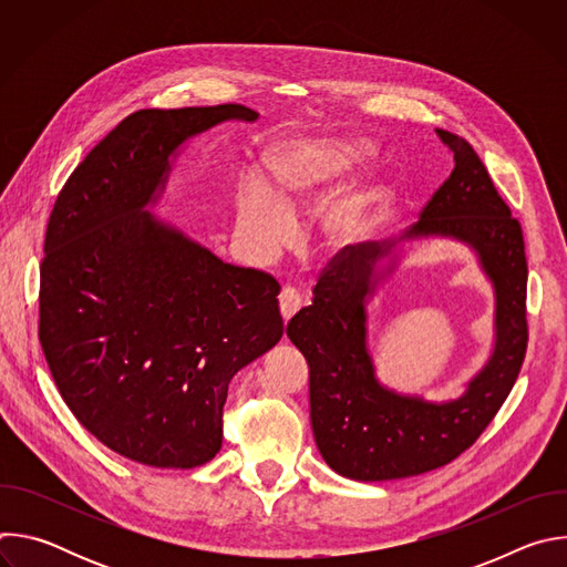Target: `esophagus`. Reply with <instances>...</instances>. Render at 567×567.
Here are the masks:
<instances>
[{
  "instance_id": "esophagus-1",
  "label": "esophagus",
  "mask_w": 567,
  "mask_h": 567,
  "mask_svg": "<svg viewBox=\"0 0 567 567\" xmlns=\"http://www.w3.org/2000/svg\"><path fill=\"white\" fill-rule=\"evenodd\" d=\"M302 305H305V302H302V296L298 293V289L285 287V289L280 291V313H282L285 322H287L289 318H293V313H298V309H300Z\"/></svg>"
}]
</instances>
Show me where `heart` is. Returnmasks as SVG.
<instances>
[{"label":"heart","instance_id":"1","mask_svg":"<svg viewBox=\"0 0 567 567\" xmlns=\"http://www.w3.org/2000/svg\"><path fill=\"white\" fill-rule=\"evenodd\" d=\"M368 154V145L350 136L293 138L276 145L267 158L274 193L260 179H247L235 206V230L247 251L267 262L291 237V215L332 190ZM379 202L377 184L346 188L318 215V239L328 251H343L368 233Z\"/></svg>","mask_w":567,"mask_h":567}]
</instances>
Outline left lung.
Here are the masks:
<instances>
[{
  "label": "left lung",
  "instance_id": "1",
  "mask_svg": "<svg viewBox=\"0 0 567 567\" xmlns=\"http://www.w3.org/2000/svg\"><path fill=\"white\" fill-rule=\"evenodd\" d=\"M437 136L455 166L403 239H460L494 282L496 346L464 394L431 403L377 381L365 346V300L383 276L377 265L392 249L385 241L339 251L320 271L311 305L287 322V337L309 365L316 446L337 473L361 482L411 477L453 462L496 417L527 352L523 228L475 150L453 132L437 130Z\"/></svg>",
  "mask_w": 567,
  "mask_h": 567
}]
</instances>
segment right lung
Instances as JSON below:
<instances>
[{
    "instance_id": "obj_1",
    "label": "right lung",
    "mask_w": 567,
    "mask_h": 567,
    "mask_svg": "<svg viewBox=\"0 0 567 567\" xmlns=\"http://www.w3.org/2000/svg\"><path fill=\"white\" fill-rule=\"evenodd\" d=\"M245 105L138 110L62 186L40 267L38 337L75 420L123 457L193 468L221 449L237 370L282 332L274 276L221 262L145 206L171 156Z\"/></svg>"
}]
</instances>
